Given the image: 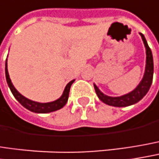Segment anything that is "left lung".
Here are the masks:
<instances>
[{
  "label": "left lung",
  "mask_w": 159,
  "mask_h": 159,
  "mask_svg": "<svg viewBox=\"0 0 159 159\" xmlns=\"http://www.w3.org/2000/svg\"><path fill=\"white\" fill-rule=\"evenodd\" d=\"M142 37L143 43L146 47V53H147V61H146V70L145 74L143 76V79L139 83V84L137 87L130 93L126 94H124L122 96L118 97H113V96H108L103 94L98 87L94 84L95 93L97 94L98 98L104 102L105 104L112 106V107H128L131 105H134L137 102H139L146 94L148 92L150 86H151L152 80H153V73H154V64H153V55L152 52L147 43V40L145 36L140 34Z\"/></svg>",
  "instance_id": "1"
}]
</instances>
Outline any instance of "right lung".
Returning <instances> with one entry per match:
<instances>
[{
  "label": "right lung",
  "instance_id": "obj_1",
  "mask_svg": "<svg viewBox=\"0 0 159 159\" xmlns=\"http://www.w3.org/2000/svg\"><path fill=\"white\" fill-rule=\"evenodd\" d=\"M5 75H6V81H7L8 85H9L11 93L13 94V96L17 99V101L26 109H28V110H30L32 112H34V113H41V114L50 113V112H53V111H56V110H59L62 107H64L65 104L67 103V100H68L70 87H71L72 84L75 82V80H72L71 82H69L67 84L62 96L60 98H58L57 100L50 102V103H38V102L32 101V100L24 97L22 94H20L15 89V87L13 86L11 81L10 79V76H9V73H8L7 69V60L5 62Z\"/></svg>",
  "mask_w": 159,
  "mask_h": 159
}]
</instances>
